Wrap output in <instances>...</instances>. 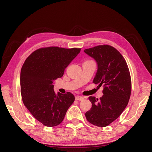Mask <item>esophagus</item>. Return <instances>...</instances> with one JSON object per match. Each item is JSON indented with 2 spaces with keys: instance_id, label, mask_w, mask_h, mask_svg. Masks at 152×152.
Instances as JSON below:
<instances>
[{
  "instance_id": "34e87169",
  "label": "esophagus",
  "mask_w": 152,
  "mask_h": 152,
  "mask_svg": "<svg viewBox=\"0 0 152 152\" xmlns=\"http://www.w3.org/2000/svg\"><path fill=\"white\" fill-rule=\"evenodd\" d=\"M75 99L77 101H82V100L84 99V98L82 97V96H77L75 97Z\"/></svg>"
}]
</instances>
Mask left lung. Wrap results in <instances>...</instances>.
Returning a JSON list of instances; mask_svg holds the SVG:
<instances>
[{"instance_id": "8db88e82", "label": "left lung", "mask_w": 152, "mask_h": 152, "mask_svg": "<svg viewBox=\"0 0 152 152\" xmlns=\"http://www.w3.org/2000/svg\"><path fill=\"white\" fill-rule=\"evenodd\" d=\"M84 52L97 63L93 83L104 86L100 99L89 97L92 107L85 115L93 125L106 127L121 115L128 104L131 93L129 70L122 54L110 45H98Z\"/></svg>"}]
</instances>
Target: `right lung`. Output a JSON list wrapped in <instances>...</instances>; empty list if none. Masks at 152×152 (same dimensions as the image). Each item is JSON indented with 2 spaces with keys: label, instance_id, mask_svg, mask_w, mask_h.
I'll return each instance as SVG.
<instances>
[{
  "label": "right lung",
  "instance_id": "1",
  "mask_svg": "<svg viewBox=\"0 0 152 152\" xmlns=\"http://www.w3.org/2000/svg\"><path fill=\"white\" fill-rule=\"evenodd\" d=\"M81 49L41 48L32 53L20 73L22 100L37 120L48 127L59 125L75 100L71 93H56L53 81L63 77L65 69Z\"/></svg>",
  "mask_w": 152,
  "mask_h": 152
}]
</instances>
